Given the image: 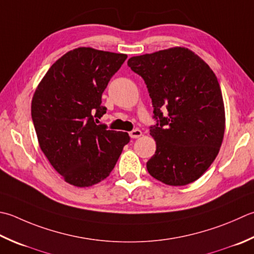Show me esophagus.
I'll use <instances>...</instances> for the list:
<instances>
[{"label":"esophagus","mask_w":254,"mask_h":254,"mask_svg":"<svg viewBox=\"0 0 254 254\" xmlns=\"http://www.w3.org/2000/svg\"><path fill=\"white\" fill-rule=\"evenodd\" d=\"M141 135H142V131L140 130V128H135V130L130 132V136L132 138H138Z\"/></svg>","instance_id":"esophagus-1"}]
</instances>
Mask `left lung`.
I'll list each match as a JSON object with an SVG mask.
<instances>
[{"mask_svg": "<svg viewBox=\"0 0 254 254\" xmlns=\"http://www.w3.org/2000/svg\"><path fill=\"white\" fill-rule=\"evenodd\" d=\"M127 66L145 81L154 108L150 134L156 151L146 163L150 175L171 186L197 181L215 161L225 134L216 74L185 47L131 57Z\"/></svg>", "mask_w": 254, "mask_h": 254, "instance_id": "left-lung-1", "label": "left lung"}]
</instances>
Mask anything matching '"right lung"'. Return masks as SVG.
<instances>
[{
    "label": "right lung",
    "mask_w": 254,
    "mask_h": 254,
    "mask_svg": "<svg viewBox=\"0 0 254 254\" xmlns=\"http://www.w3.org/2000/svg\"><path fill=\"white\" fill-rule=\"evenodd\" d=\"M126 54L79 47L48 69L35 90L32 119L41 150L70 185L107 178L130 142L127 132L96 123L107 112L101 97Z\"/></svg>",
    "instance_id": "add662e5"
}]
</instances>
